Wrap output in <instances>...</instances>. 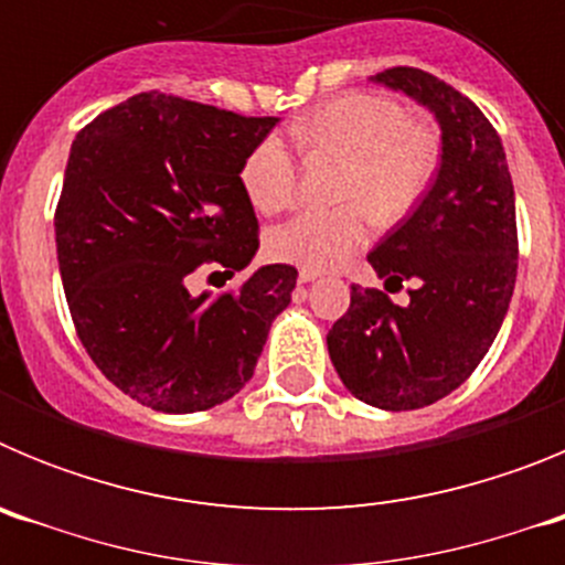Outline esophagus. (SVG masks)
Returning a JSON list of instances; mask_svg holds the SVG:
<instances>
[{
    "mask_svg": "<svg viewBox=\"0 0 565 565\" xmlns=\"http://www.w3.org/2000/svg\"><path fill=\"white\" fill-rule=\"evenodd\" d=\"M319 277V271H308V268H299V282H313Z\"/></svg>",
    "mask_w": 565,
    "mask_h": 565,
    "instance_id": "obj_1",
    "label": "esophagus"
}]
</instances>
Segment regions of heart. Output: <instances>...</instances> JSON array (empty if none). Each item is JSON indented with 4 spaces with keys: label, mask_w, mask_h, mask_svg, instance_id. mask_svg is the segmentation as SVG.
I'll return each mask as SVG.
<instances>
[{
    "label": "heart",
    "mask_w": 565,
    "mask_h": 565,
    "mask_svg": "<svg viewBox=\"0 0 565 565\" xmlns=\"http://www.w3.org/2000/svg\"><path fill=\"white\" fill-rule=\"evenodd\" d=\"M308 152L344 158L333 212H302L268 232V254L308 271H328L356 254L371 237L373 217L398 223L418 206L438 169L436 135L411 121L396 102L348 93L319 104L294 124ZM239 181L257 212L277 214L294 203L297 163L279 135H266L248 152Z\"/></svg>",
    "instance_id": "1"
}]
</instances>
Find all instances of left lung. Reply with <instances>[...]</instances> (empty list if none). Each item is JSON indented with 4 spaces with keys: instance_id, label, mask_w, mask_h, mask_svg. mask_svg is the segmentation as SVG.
I'll use <instances>...</instances> for the list:
<instances>
[{
    "instance_id": "1",
    "label": "left lung",
    "mask_w": 565,
    "mask_h": 565,
    "mask_svg": "<svg viewBox=\"0 0 565 565\" xmlns=\"http://www.w3.org/2000/svg\"><path fill=\"white\" fill-rule=\"evenodd\" d=\"M371 82L436 115L441 167L416 212L367 254L387 282H416L411 302L353 286L328 353L359 402L418 411L461 387L501 331L518 277L515 189L501 138L456 87L416 67Z\"/></svg>"
}]
</instances>
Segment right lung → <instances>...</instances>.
Listing matches in <instances>:
<instances>
[{"label":"right lung","mask_w":565,"mask_h":565,"mask_svg":"<svg viewBox=\"0 0 565 565\" xmlns=\"http://www.w3.org/2000/svg\"><path fill=\"white\" fill-rule=\"evenodd\" d=\"M277 121L138 93L70 147L56 209L70 313L98 371L152 411L181 416L237 396L291 302L297 268L282 263L234 294L186 288L209 259L232 274L257 254L239 172Z\"/></svg>","instance_id":"1"}]
</instances>
